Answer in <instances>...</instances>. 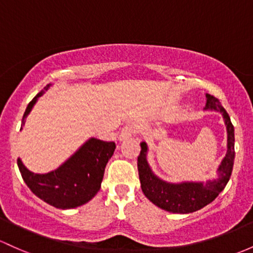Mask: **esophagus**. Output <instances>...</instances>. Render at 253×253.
Returning a JSON list of instances; mask_svg holds the SVG:
<instances>
[{"mask_svg": "<svg viewBox=\"0 0 253 253\" xmlns=\"http://www.w3.org/2000/svg\"><path fill=\"white\" fill-rule=\"evenodd\" d=\"M137 132H138L137 124H134V122H131V124L126 125V126L122 128L120 135H119V139H120V140L128 139V138H131L132 135H134Z\"/></svg>", "mask_w": 253, "mask_h": 253, "instance_id": "34e87169", "label": "esophagus"}]
</instances>
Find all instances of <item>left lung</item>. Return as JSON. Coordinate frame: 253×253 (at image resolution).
<instances>
[{"mask_svg": "<svg viewBox=\"0 0 253 253\" xmlns=\"http://www.w3.org/2000/svg\"><path fill=\"white\" fill-rule=\"evenodd\" d=\"M205 109L216 110L223 115L224 124L228 133V150L226 157L217 169V177L203 182H181V184H169L158 179L150 169L146 161V143H140V154L138 156V171L141 190L150 202L157 205L166 211L175 213H188L202 209L205 205L211 203L218 193L226 187L234 165V127L228 113L222 107L216 97L207 93Z\"/></svg>", "mask_w": 253, "mask_h": 253, "instance_id": "obj_1", "label": "left lung"}]
</instances>
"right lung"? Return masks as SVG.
Here are the masks:
<instances>
[{"instance_id": "add662e5", "label": "right lung", "mask_w": 253, "mask_h": 253, "mask_svg": "<svg viewBox=\"0 0 253 253\" xmlns=\"http://www.w3.org/2000/svg\"><path fill=\"white\" fill-rule=\"evenodd\" d=\"M50 87L48 84L27 105L23 116L25 119L32 107ZM115 150L114 141H103L91 138L68 161L56 170L48 174H35L30 171L18 158V167L25 184L38 198L59 209H72L87 203L101 188L104 169Z\"/></svg>"}]
</instances>
